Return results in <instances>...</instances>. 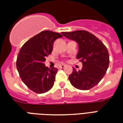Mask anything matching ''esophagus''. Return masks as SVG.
Instances as JSON below:
<instances>
[{"instance_id":"34e87169","label":"esophagus","mask_w":123,"mask_h":123,"mask_svg":"<svg viewBox=\"0 0 123 123\" xmlns=\"http://www.w3.org/2000/svg\"><path fill=\"white\" fill-rule=\"evenodd\" d=\"M64 67H65V65H64V64H62V65L60 66V68H64Z\"/></svg>"}]
</instances>
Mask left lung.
Returning <instances> with one entry per match:
<instances>
[{
	"instance_id": "8db88e82",
	"label": "left lung",
	"mask_w": 123,
	"mask_h": 123,
	"mask_svg": "<svg viewBox=\"0 0 123 123\" xmlns=\"http://www.w3.org/2000/svg\"><path fill=\"white\" fill-rule=\"evenodd\" d=\"M62 34L78 43L76 58L82 62V70L73 68L68 79L74 88L90 90L100 82L105 74L109 64L108 50L102 41L91 33L84 30L62 32Z\"/></svg>"
}]
</instances>
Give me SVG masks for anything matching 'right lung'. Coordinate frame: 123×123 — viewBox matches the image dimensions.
I'll list each match as a JSON object with an SVG mask.
<instances>
[{
	"label": "right lung",
	"instance_id": "obj_1",
	"mask_svg": "<svg viewBox=\"0 0 123 123\" xmlns=\"http://www.w3.org/2000/svg\"><path fill=\"white\" fill-rule=\"evenodd\" d=\"M61 33L43 31L27 41L18 55L16 67L22 82L37 93H43L53 88L56 68L45 67L44 62L53 51L55 39Z\"/></svg>",
	"mask_w": 123,
	"mask_h": 123
}]
</instances>
